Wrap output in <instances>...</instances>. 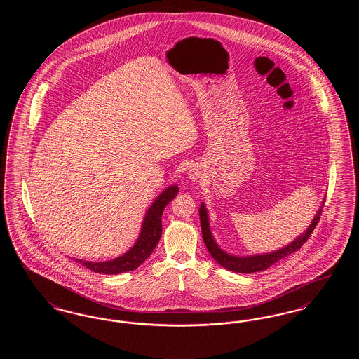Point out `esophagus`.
Instances as JSON below:
<instances>
[{"mask_svg": "<svg viewBox=\"0 0 359 359\" xmlns=\"http://www.w3.org/2000/svg\"><path fill=\"white\" fill-rule=\"evenodd\" d=\"M202 175H203V172L201 170V167H198V165H192L191 168H189V171H188V177L191 179V180H199L201 177H202Z\"/></svg>", "mask_w": 359, "mask_h": 359, "instance_id": "esophagus-1", "label": "esophagus"}]
</instances>
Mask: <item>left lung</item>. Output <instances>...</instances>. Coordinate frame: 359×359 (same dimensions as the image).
Wrapping results in <instances>:
<instances>
[{"instance_id":"left-lung-1","label":"left lung","mask_w":359,"mask_h":359,"mask_svg":"<svg viewBox=\"0 0 359 359\" xmlns=\"http://www.w3.org/2000/svg\"><path fill=\"white\" fill-rule=\"evenodd\" d=\"M322 215V208L318 211V214L315 215L313 221L308 226L307 230L299 237L294 239L293 242H290L288 246L273 252V253H266V255H259V256L249 257H236L231 255L224 253L222 249L215 243V241L211 236L210 231V226H208V217H207V211L203 205H201L199 208V217H201V226H202V236L205 241V248L210 252V255L212 258L222 265L223 268L231 271V272H238V273H255L259 271H265L268 269L271 265L276 264L277 261L283 259L284 257L290 256L292 253L297 252L311 237L312 231L315 230V227L318 226L319 219Z\"/></svg>"}]
</instances>
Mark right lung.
<instances>
[{
    "instance_id": "1",
    "label": "right lung",
    "mask_w": 359,
    "mask_h": 359,
    "mask_svg": "<svg viewBox=\"0 0 359 359\" xmlns=\"http://www.w3.org/2000/svg\"><path fill=\"white\" fill-rule=\"evenodd\" d=\"M177 192H179V187L171 186L163 194H160V196H157V199L149 207L145 215L140 237L137 239L135 246L128 253L116 259L104 261V262H90V261H82V259H75V261L82 264L87 269L95 273L118 274L135 271L148 257L151 256L157 242L160 241L161 231H163L161 229L163 211L165 205H168L177 195Z\"/></svg>"
}]
</instances>
